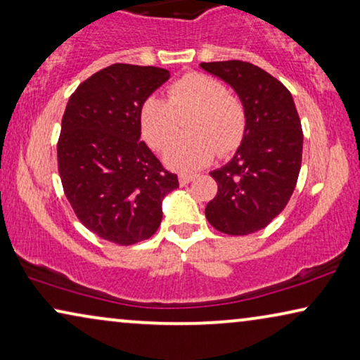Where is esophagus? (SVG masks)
<instances>
[{
	"label": "esophagus",
	"mask_w": 360,
	"mask_h": 360,
	"mask_svg": "<svg viewBox=\"0 0 360 360\" xmlns=\"http://www.w3.org/2000/svg\"><path fill=\"white\" fill-rule=\"evenodd\" d=\"M195 176L194 174H179V184L181 186H186V184H189V182L194 179Z\"/></svg>",
	"instance_id": "esophagus-1"
}]
</instances>
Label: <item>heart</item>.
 <instances>
[{
	"mask_svg": "<svg viewBox=\"0 0 360 360\" xmlns=\"http://www.w3.org/2000/svg\"><path fill=\"white\" fill-rule=\"evenodd\" d=\"M186 117L190 135L170 146L177 119ZM139 125L141 139L153 150L170 146L165 151L166 166L187 173L209 165L217 153H233L245 136L246 114L240 99L220 79L194 72L169 86L168 101L148 96L140 105Z\"/></svg>",
	"mask_w": 360,
	"mask_h": 360,
	"instance_id": "heart-1",
	"label": "heart"
}]
</instances>
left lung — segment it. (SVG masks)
<instances>
[{
	"label": "left lung",
	"instance_id": "obj_1",
	"mask_svg": "<svg viewBox=\"0 0 360 360\" xmlns=\"http://www.w3.org/2000/svg\"><path fill=\"white\" fill-rule=\"evenodd\" d=\"M200 68L230 84L246 114L236 153L210 173L219 192L205 217L226 235H250L269 225L295 189L303 148L300 117L285 86L256 65L229 60Z\"/></svg>",
	"mask_w": 360,
	"mask_h": 360
}]
</instances>
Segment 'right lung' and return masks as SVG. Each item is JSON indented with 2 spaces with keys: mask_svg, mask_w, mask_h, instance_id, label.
<instances>
[{
  "mask_svg": "<svg viewBox=\"0 0 360 360\" xmlns=\"http://www.w3.org/2000/svg\"><path fill=\"white\" fill-rule=\"evenodd\" d=\"M169 79L156 67L114 63L70 96L57 145L65 195L86 229L115 245L148 240L163 199L179 187L140 141L139 110Z\"/></svg>",
  "mask_w": 360,
  "mask_h": 360,
  "instance_id": "obj_1",
  "label": "right lung"
}]
</instances>
